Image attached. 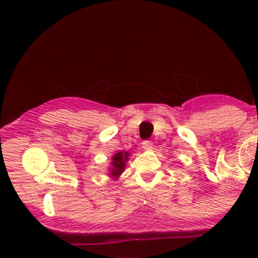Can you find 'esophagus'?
<instances>
[{
	"label": "esophagus",
	"instance_id": "obj_1",
	"mask_svg": "<svg viewBox=\"0 0 258 258\" xmlns=\"http://www.w3.org/2000/svg\"><path fill=\"white\" fill-rule=\"evenodd\" d=\"M142 148H143L144 150L153 149V142H151V141H149V140L143 141V142H142Z\"/></svg>",
	"mask_w": 258,
	"mask_h": 258
}]
</instances>
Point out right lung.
I'll return each instance as SVG.
<instances>
[{
	"label": "right lung",
	"instance_id": "right-lung-1",
	"mask_svg": "<svg viewBox=\"0 0 258 258\" xmlns=\"http://www.w3.org/2000/svg\"><path fill=\"white\" fill-rule=\"evenodd\" d=\"M129 158V153L128 151H118V153H116L114 156H112V162H111V169L110 171H109V176H112L114 178H117L119 175L122 174L123 170H124L125 168V162L128 161Z\"/></svg>",
	"mask_w": 258,
	"mask_h": 258
}]
</instances>
